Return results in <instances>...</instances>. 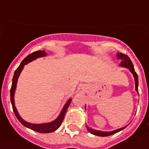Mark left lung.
<instances>
[{
	"mask_svg": "<svg viewBox=\"0 0 149 149\" xmlns=\"http://www.w3.org/2000/svg\"><path fill=\"white\" fill-rule=\"evenodd\" d=\"M117 58H118V59L122 60L121 63H120V65L121 66V67H125V68H129L130 72H131V73L132 74V75H133V77H134V79H135L136 91L139 93L138 75H137L136 72H135V69H134V66H133V65H132V61L130 60V58L128 57V55H124V54H122V53H117ZM126 126H124V127H123V128H120V129H118V130H114V131H111V132H102V131H99V130H93V129H91V128L88 127V126H86V127H87V129H88V132H91V133L93 134V135L104 137V136H111V135H113V134L116 133V132H120V131H121V130H124V129H125Z\"/></svg>",
	"mask_w": 149,
	"mask_h": 149,
	"instance_id": "left-lung-1",
	"label": "left lung"
}]
</instances>
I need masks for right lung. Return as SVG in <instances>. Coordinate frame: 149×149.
Returning <instances> with one entry per match:
<instances>
[{
	"instance_id": "obj_1",
	"label": "right lung",
	"mask_w": 149,
	"mask_h": 149,
	"mask_svg": "<svg viewBox=\"0 0 149 149\" xmlns=\"http://www.w3.org/2000/svg\"><path fill=\"white\" fill-rule=\"evenodd\" d=\"M44 56H46V52H45L44 50L43 51H36L33 52V53L29 54V55H27V56L22 61V62L20 63L19 66L17 68V70H16L15 72H14V74H13V80H12V86H11L10 88V101L11 104H12V107H13V112H14V114H15L16 117L17 118V120H19V121L23 124V126L29 128V129H31L33 131L40 132V133H50V132H54V131H55L56 130H58V129L59 128V126H61V123H62V121H63L64 120V117H65V115L66 111H67L68 108L70 104H71V102H72V99H69L68 100L67 103L65 104V105L64 106V107L62 108V110H61V113H60L59 116H58L57 119H55L54 121L51 122V123L41 124L30 123L26 122L25 120H23L19 115V113H18L17 108H16L15 107V104H14V94H15L16 88H17V80H18V77H19L20 73H21L22 70H23V68H24V65L29 63V62H30V61L36 59L37 58L44 57Z\"/></svg>"
}]
</instances>
